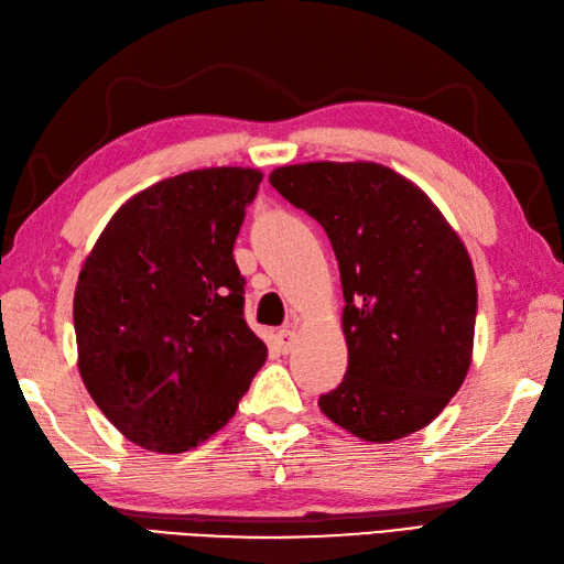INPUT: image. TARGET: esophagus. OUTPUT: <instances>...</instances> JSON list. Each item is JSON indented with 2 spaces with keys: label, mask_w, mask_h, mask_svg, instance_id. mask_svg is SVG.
<instances>
[{
  "label": "esophagus",
  "mask_w": 564,
  "mask_h": 564,
  "mask_svg": "<svg viewBox=\"0 0 564 564\" xmlns=\"http://www.w3.org/2000/svg\"><path fill=\"white\" fill-rule=\"evenodd\" d=\"M294 346H296V332L289 329V327L280 329L278 332V348H280V351L289 354V351H294Z\"/></svg>",
  "instance_id": "esophagus-1"
}]
</instances>
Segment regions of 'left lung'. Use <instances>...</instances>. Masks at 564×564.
Instances as JSON below:
<instances>
[{"instance_id": "8db88e82", "label": "left lung", "mask_w": 564, "mask_h": 564, "mask_svg": "<svg viewBox=\"0 0 564 564\" xmlns=\"http://www.w3.org/2000/svg\"><path fill=\"white\" fill-rule=\"evenodd\" d=\"M270 185L323 225L339 263L348 368L319 410L370 444L427 427L463 387L475 344L477 280L458 232L372 161L282 165Z\"/></svg>"}]
</instances>
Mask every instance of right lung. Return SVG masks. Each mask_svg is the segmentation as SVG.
I'll list each match as a JSON object with an SVG mask.
<instances>
[{"label":"right lung","mask_w":564,"mask_h":564,"mask_svg":"<svg viewBox=\"0 0 564 564\" xmlns=\"http://www.w3.org/2000/svg\"><path fill=\"white\" fill-rule=\"evenodd\" d=\"M261 180L230 165L161 180L113 213L85 258L73 299L78 370L137 446L204 444L265 362L232 256Z\"/></svg>","instance_id":"right-lung-1"}]
</instances>
